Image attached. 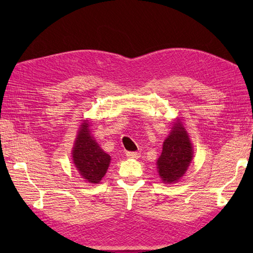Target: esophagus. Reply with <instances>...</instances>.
<instances>
[{"mask_svg": "<svg viewBox=\"0 0 253 253\" xmlns=\"http://www.w3.org/2000/svg\"><path fill=\"white\" fill-rule=\"evenodd\" d=\"M126 157L128 159H138L139 157H140V154H139L138 152H127Z\"/></svg>", "mask_w": 253, "mask_h": 253, "instance_id": "obj_1", "label": "esophagus"}]
</instances>
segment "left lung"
<instances>
[{"mask_svg": "<svg viewBox=\"0 0 253 253\" xmlns=\"http://www.w3.org/2000/svg\"><path fill=\"white\" fill-rule=\"evenodd\" d=\"M192 147L186 129L177 121L169 136L163 143V151L158 160L159 175L164 182L178 181L185 174L192 159Z\"/></svg>", "mask_w": 253, "mask_h": 253, "instance_id": "left-lung-1", "label": "left lung"}]
</instances>
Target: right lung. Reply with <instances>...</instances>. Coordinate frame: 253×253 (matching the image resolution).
<instances>
[{
  "mask_svg": "<svg viewBox=\"0 0 253 253\" xmlns=\"http://www.w3.org/2000/svg\"><path fill=\"white\" fill-rule=\"evenodd\" d=\"M73 160L79 174L91 184H98L109 169L111 157L91 137L87 123L82 125L75 141Z\"/></svg>",
  "mask_w": 253,
  "mask_h": 253,
  "instance_id": "right-lung-1",
  "label": "right lung"
}]
</instances>
